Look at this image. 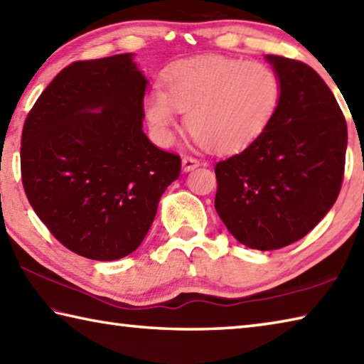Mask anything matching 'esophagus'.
<instances>
[{
  "label": "esophagus",
  "mask_w": 364,
  "mask_h": 364,
  "mask_svg": "<svg viewBox=\"0 0 364 364\" xmlns=\"http://www.w3.org/2000/svg\"><path fill=\"white\" fill-rule=\"evenodd\" d=\"M199 165H200V162L194 159V157H189V156L183 157V170L184 171H193L194 168L199 167Z\"/></svg>",
  "instance_id": "esophagus-1"
}]
</instances>
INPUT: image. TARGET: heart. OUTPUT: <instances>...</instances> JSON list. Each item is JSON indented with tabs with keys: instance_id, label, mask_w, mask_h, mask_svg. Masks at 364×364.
I'll return each instance as SVG.
<instances>
[{
	"instance_id": "b5f03b06",
	"label": "heart",
	"mask_w": 364,
	"mask_h": 364,
	"mask_svg": "<svg viewBox=\"0 0 364 364\" xmlns=\"http://www.w3.org/2000/svg\"><path fill=\"white\" fill-rule=\"evenodd\" d=\"M167 92L154 85L144 97V114L156 141H175L178 119L196 141L218 154L245 149L274 121L282 103V79L262 62L200 55L178 62L165 75Z\"/></svg>"
}]
</instances>
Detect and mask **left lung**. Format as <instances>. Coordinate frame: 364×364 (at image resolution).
Segmentation results:
<instances>
[{"instance_id": "1", "label": "left lung", "mask_w": 364, "mask_h": 364, "mask_svg": "<svg viewBox=\"0 0 364 364\" xmlns=\"http://www.w3.org/2000/svg\"><path fill=\"white\" fill-rule=\"evenodd\" d=\"M282 79V103L267 130L216 164L215 208L242 245L279 250L306 237L338 199L347 124L309 65L266 55Z\"/></svg>"}]
</instances>
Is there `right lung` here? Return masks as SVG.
I'll return each mask as SVG.
<instances>
[{"label":"right lung","instance_id":"obj_1","mask_svg":"<svg viewBox=\"0 0 364 364\" xmlns=\"http://www.w3.org/2000/svg\"><path fill=\"white\" fill-rule=\"evenodd\" d=\"M135 54L75 62L52 79L26 116L22 183L52 235L76 255L114 261L153 224L180 156L143 132L148 79Z\"/></svg>","mask_w":364,"mask_h":364}]
</instances>
